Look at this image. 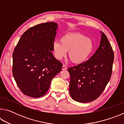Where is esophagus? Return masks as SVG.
<instances>
[{
  "mask_svg": "<svg viewBox=\"0 0 124 124\" xmlns=\"http://www.w3.org/2000/svg\"><path fill=\"white\" fill-rule=\"evenodd\" d=\"M67 70V67H66V66H65L64 64H63L62 66V70Z\"/></svg>",
  "mask_w": 124,
  "mask_h": 124,
  "instance_id": "34e87169",
  "label": "esophagus"
}]
</instances>
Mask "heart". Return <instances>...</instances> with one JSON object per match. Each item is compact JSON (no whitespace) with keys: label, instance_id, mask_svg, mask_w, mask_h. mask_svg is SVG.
Returning <instances> with one entry per match:
<instances>
[{"label":"heart","instance_id":"1","mask_svg":"<svg viewBox=\"0 0 124 124\" xmlns=\"http://www.w3.org/2000/svg\"><path fill=\"white\" fill-rule=\"evenodd\" d=\"M54 54L57 59L61 60L66 56L75 64L83 63L89 59L94 50L92 41L87 37L80 33H68L61 40L53 43Z\"/></svg>","mask_w":124,"mask_h":124}]
</instances>
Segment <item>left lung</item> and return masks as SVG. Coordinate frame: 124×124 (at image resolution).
Listing matches in <instances>:
<instances>
[{
  "instance_id": "1",
  "label": "left lung",
  "mask_w": 124,
  "mask_h": 124,
  "mask_svg": "<svg viewBox=\"0 0 124 124\" xmlns=\"http://www.w3.org/2000/svg\"><path fill=\"white\" fill-rule=\"evenodd\" d=\"M100 44L93 55L83 63L68 69L70 79V93L77 102L87 103L99 97L110 80L114 52L103 32Z\"/></svg>"
}]
</instances>
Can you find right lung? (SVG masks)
I'll list each match as a JSON object with an SVG mask.
<instances>
[{"instance_id": "add662e5", "label": "right lung", "mask_w": 124, "mask_h": 124, "mask_svg": "<svg viewBox=\"0 0 124 124\" xmlns=\"http://www.w3.org/2000/svg\"><path fill=\"white\" fill-rule=\"evenodd\" d=\"M58 25L49 22L37 24L21 37L12 54V74L22 93L42 97L52 79L61 72L62 63L54 57L53 43Z\"/></svg>"}]
</instances>
